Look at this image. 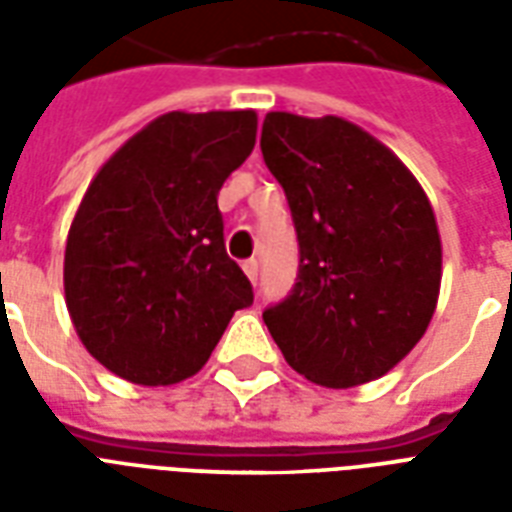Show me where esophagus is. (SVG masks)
Here are the masks:
<instances>
[{
  "instance_id": "34e87169",
  "label": "esophagus",
  "mask_w": 512,
  "mask_h": 512,
  "mask_svg": "<svg viewBox=\"0 0 512 512\" xmlns=\"http://www.w3.org/2000/svg\"><path fill=\"white\" fill-rule=\"evenodd\" d=\"M244 273H247V279L252 281V284H257V273H260V268H257L255 257H252V260H244Z\"/></svg>"
}]
</instances>
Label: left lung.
<instances>
[{"mask_svg":"<svg viewBox=\"0 0 512 512\" xmlns=\"http://www.w3.org/2000/svg\"><path fill=\"white\" fill-rule=\"evenodd\" d=\"M260 148L300 244L295 289L265 308V327L305 380H377L436 311L441 236L428 196L390 148L340 116L271 111Z\"/></svg>","mask_w":512,"mask_h":512,"instance_id":"obj_1","label":"left lung"}]
</instances>
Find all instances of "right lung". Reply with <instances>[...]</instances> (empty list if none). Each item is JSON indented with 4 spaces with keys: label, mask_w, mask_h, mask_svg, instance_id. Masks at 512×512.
I'll list each match as a JSON object with an SVG mask.
<instances>
[{
    "label": "right lung",
    "mask_w": 512,
    "mask_h": 512,
    "mask_svg": "<svg viewBox=\"0 0 512 512\" xmlns=\"http://www.w3.org/2000/svg\"><path fill=\"white\" fill-rule=\"evenodd\" d=\"M255 135V111H170L92 177L68 231L63 287L84 348L124 380L156 388L193 377L255 300L217 209Z\"/></svg>",
    "instance_id": "1"
}]
</instances>
